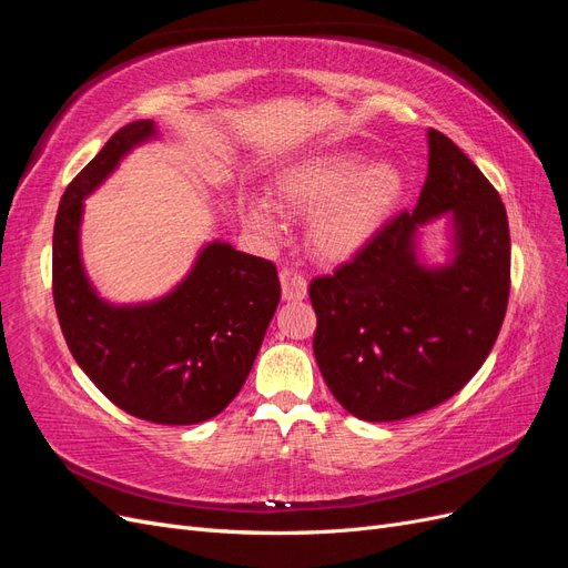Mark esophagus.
<instances>
[{"label":"esophagus","mask_w":568,"mask_h":568,"mask_svg":"<svg viewBox=\"0 0 568 568\" xmlns=\"http://www.w3.org/2000/svg\"><path fill=\"white\" fill-rule=\"evenodd\" d=\"M280 282H282V298L284 301H303L307 296V282L301 272L282 270Z\"/></svg>","instance_id":"esophagus-1"}]
</instances>
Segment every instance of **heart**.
Here are the masks:
<instances>
[{
	"label": "heart",
	"instance_id": "obj_1",
	"mask_svg": "<svg viewBox=\"0 0 568 568\" xmlns=\"http://www.w3.org/2000/svg\"><path fill=\"white\" fill-rule=\"evenodd\" d=\"M405 178L393 163L365 165L355 151H320L284 165L270 201H242L244 225L263 236L280 232L274 209L307 220L305 244L322 263L338 265L363 251L398 209Z\"/></svg>",
	"mask_w": 568,
	"mask_h": 568
}]
</instances>
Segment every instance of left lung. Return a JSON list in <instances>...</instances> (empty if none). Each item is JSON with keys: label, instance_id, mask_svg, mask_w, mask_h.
<instances>
[{"label": "left lung", "instance_id": "left-lung-1", "mask_svg": "<svg viewBox=\"0 0 568 568\" xmlns=\"http://www.w3.org/2000/svg\"><path fill=\"white\" fill-rule=\"evenodd\" d=\"M450 212L454 261L424 268L422 224ZM509 225L500 194L450 136L428 130V175L403 211L334 274L311 282L313 351L334 398L365 422L445 403L486 363L509 301Z\"/></svg>", "mask_w": 568, "mask_h": 568}]
</instances>
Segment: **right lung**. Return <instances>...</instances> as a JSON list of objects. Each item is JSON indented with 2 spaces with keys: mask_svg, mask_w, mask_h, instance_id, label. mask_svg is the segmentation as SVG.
<instances>
[{
  "mask_svg": "<svg viewBox=\"0 0 568 568\" xmlns=\"http://www.w3.org/2000/svg\"><path fill=\"white\" fill-rule=\"evenodd\" d=\"M156 134L153 120L120 128L65 186L54 222L51 291L75 363L128 415L186 426L220 415L242 390L282 296L265 257L213 242L161 301L111 305L80 263L82 199L125 153Z\"/></svg>",
  "mask_w": 568,
  "mask_h": 568,
  "instance_id": "add662e5",
  "label": "right lung"
}]
</instances>
